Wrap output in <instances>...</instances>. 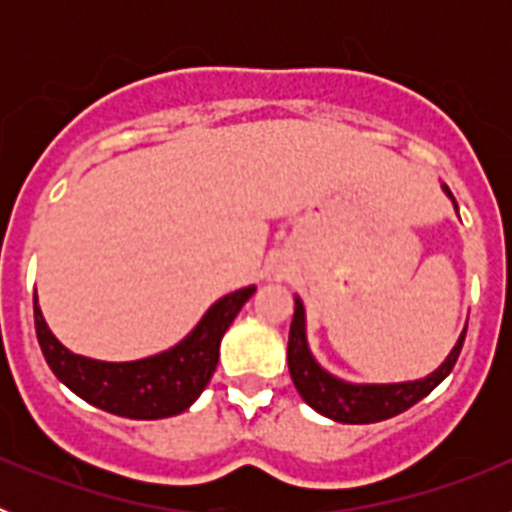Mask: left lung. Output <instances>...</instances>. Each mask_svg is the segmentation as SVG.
I'll use <instances>...</instances> for the list:
<instances>
[{
	"label": "left lung",
	"instance_id": "8db88e82",
	"mask_svg": "<svg viewBox=\"0 0 512 512\" xmlns=\"http://www.w3.org/2000/svg\"><path fill=\"white\" fill-rule=\"evenodd\" d=\"M441 189L451 200V205H454L456 215H459V205H456L451 189L446 187V184H441ZM464 336H467V325H464V330H461L459 338H456L449 356H446L431 374H425V377L420 379L387 384L348 382V379L330 374L328 369L320 366V361L312 356L310 341H307V310L305 305H302L300 295H295V315H292V325H289L287 343L289 377L295 382L302 400H305L315 413L336 420V423H379V420L395 418V415L413 408L415 402L423 400L425 395H431L438 384L449 377L456 359H459L461 354V346H464Z\"/></svg>",
	"mask_w": 512,
	"mask_h": 512
}]
</instances>
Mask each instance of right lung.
Here are the masks:
<instances>
[{"instance_id":"1","label":"right lung","mask_w":512,"mask_h":512,"mask_svg":"<svg viewBox=\"0 0 512 512\" xmlns=\"http://www.w3.org/2000/svg\"><path fill=\"white\" fill-rule=\"evenodd\" d=\"M256 287L235 289L220 297L179 343L135 361H99L63 346L43 318L33 297L35 333L45 361L74 395L120 418L161 420L184 413L210 382L220 359L225 330L251 300Z\"/></svg>"}]
</instances>
